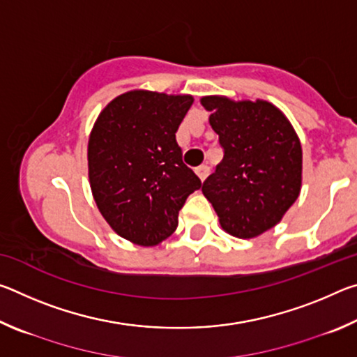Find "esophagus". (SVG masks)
<instances>
[{"label":"esophagus","instance_id":"34e87169","mask_svg":"<svg viewBox=\"0 0 357 357\" xmlns=\"http://www.w3.org/2000/svg\"><path fill=\"white\" fill-rule=\"evenodd\" d=\"M195 173H197L198 178H200L202 181H204V179H206L208 174H209V167H208V165L197 167V168H195Z\"/></svg>","mask_w":357,"mask_h":357}]
</instances>
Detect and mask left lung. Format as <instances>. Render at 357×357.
<instances>
[{"label":"left lung","instance_id":"1","mask_svg":"<svg viewBox=\"0 0 357 357\" xmlns=\"http://www.w3.org/2000/svg\"><path fill=\"white\" fill-rule=\"evenodd\" d=\"M202 105L219 135L223 159L202 185L222 229L257 238L279 223L298 200L302 146L280 108L268 100L204 96Z\"/></svg>","mask_w":357,"mask_h":357}]
</instances>
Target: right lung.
<instances>
[{
	"instance_id": "right-lung-1",
	"label": "right lung",
	"mask_w": 357,
	"mask_h": 357,
	"mask_svg": "<svg viewBox=\"0 0 357 357\" xmlns=\"http://www.w3.org/2000/svg\"><path fill=\"white\" fill-rule=\"evenodd\" d=\"M189 94L132 89L108 102L88 140V176L100 214L121 238L153 247L172 236L202 181L176 143Z\"/></svg>"
}]
</instances>
